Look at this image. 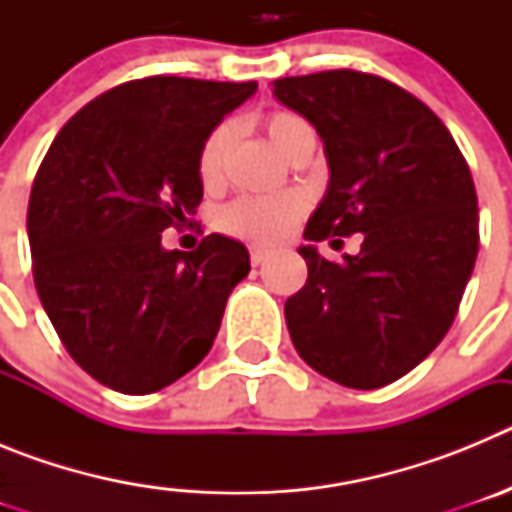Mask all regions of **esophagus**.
<instances>
[{
  "label": "esophagus",
  "mask_w": 512,
  "mask_h": 512,
  "mask_svg": "<svg viewBox=\"0 0 512 512\" xmlns=\"http://www.w3.org/2000/svg\"><path fill=\"white\" fill-rule=\"evenodd\" d=\"M266 259H269V251H266V248H251V264L253 266H261Z\"/></svg>",
  "instance_id": "obj_1"
}]
</instances>
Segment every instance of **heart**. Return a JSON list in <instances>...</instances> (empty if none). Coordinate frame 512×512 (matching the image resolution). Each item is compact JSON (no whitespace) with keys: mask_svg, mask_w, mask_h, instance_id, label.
I'll use <instances>...</instances> for the list:
<instances>
[{"mask_svg":"<svg viewBox=\"0 0 512 512\" xmlns=\"http://www.w3.org/2000/svg\"><path fill=\"white\" fill-rule=\"evenodd\" d=\"M266 140L284 158H292L302 148L315 146V130L310 122L297 112L274 110L259 120ZM233 130L230 125H217L207 140L202 143L200 161V182L205 189H217L225 176V156H228ZM307 200L300 192H279L269 197H241L230 202L217 215V228L225 235L241 238L253 246H274L284 241L289 230L305 215Z\"/></svg>","mask_w":512,"mask_h":512,"instance_id":"1","label":"heart"}]
</instances>
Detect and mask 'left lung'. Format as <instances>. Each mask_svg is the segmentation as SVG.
<instances>
[{"instance_id":"8db88e82","label":"left lung","mask_w":512,"mask_h":512,"mask_svg":"<svg viewBox=\"0 0 512 512\" xmlns=\"http://www.w3.org/2000/svg\"><path fill=\"white\" fill-rule=\"evenodd\" d=\"M271 84L318 130L330 169L300 248L307 282L284 302L289 336L318 374L377 390L454 323L479 248L472 171L436 112L382 76L336 69ZM354 232L362 251L338 265L311 246Z\"/></svg>"}]
</instances>
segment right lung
I'll list each match as a JSON object with an SVG mask.
<instances>
[{
    "label": "right lung",
    "mask_w": 512,
    "mask_h": 512,
    "mask_svg": "<svg viewBox=\"0 0 512 512\" xmlns=\"http://www.w3.org/2000/svg\"><path fill=\"white\" fill-rule=\"evenodd\" d=\"M256 81L148 76L81 107L45 153L27 205L33 277L58 338L99 384L164 390L212 348L248 271L243 243L205 235L166 251L202 202L207 135Z\"/></svg>",
    "instance_id": "1"
}]
</instances>
